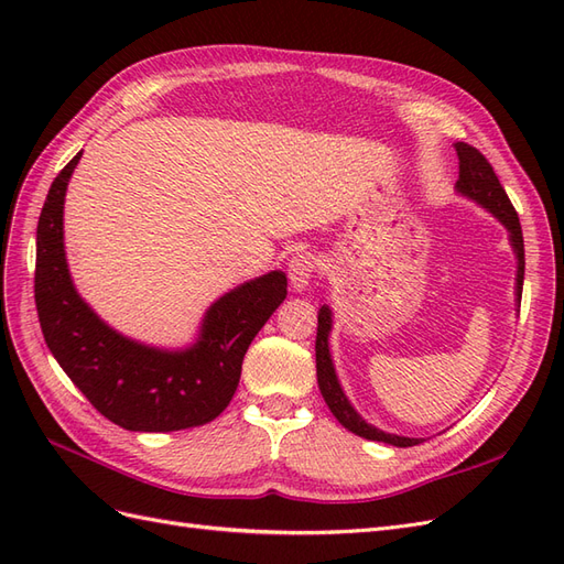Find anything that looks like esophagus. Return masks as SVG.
Wrapping results in <instances>:
<instances>
[{"label":"esophagus","mask_w":564,"mask_h":564,"mask_svg":"<svg viewBox=\"0 0 564 564\" xmlns=\"http://www.w3.org/2000/svg\"><path fill=\"white\" fill-rule=\"evenodd\" d=\"M317 270V259L313 253H296L292 263H289V282L296 289V292H305L311 286L313 275Z\"/></svg>","instance_id":"1"}]
</instances>
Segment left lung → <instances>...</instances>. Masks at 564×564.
I'll use <instances>...</instances> for the list:
<instances>
[{"mask_svg":"<svg viewBox=\"0 0 564 564\" xmlns=\"http://www.w3.org/2000/svg\"><path fill=\"white\" fill-rule=\"evenodd\" d=\"M454 148L458 155L456 193L480 204V207L487 209L494 218H499V224L508 230L510 247H513V253L518 259L516 301H518V311H520L522 282H524V242H522L520 218L482 152L475 150L468 143H454ZM329 332H332V311H329V305H322L317 313V338H315L317 386H319L324 402H327V406L332 409V414L338 419V423L355 435H360L365 440H373V442H386V445H392V447H414V445H419V442H423L421 437H404V435L379 431L377 425L367 423L360 414L355 412V406L346 398V392H344V388H340L338 377H336L332 352H329Z\"/></svg>","mask_w":564,"mask_h":564,"instance_id":"left-lung-1","label":"left lung"}]
</instances>
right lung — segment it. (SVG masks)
<instances>
[{
    "label": "right lung",
    "mask_w": 564,
    "mask_h": 564,
    "mask_svg": "<svg viewBox=\"0 0 564 564\" xmlns=\"http://www.w3.org/2000/svg\"><path fill=\"white\" fill-rule=\"evenodd\" d=\"M79 158L51 183L37 224L35 303L46 346L84 398L124 431L209 423L230 404L253 336L286 299V275L272 270L230 289L209 305L187 348H155L119 334L77 294L67 270L63 202Z\"/></svg>",
    "instance_id": "add662e5"
}]
</instances>
